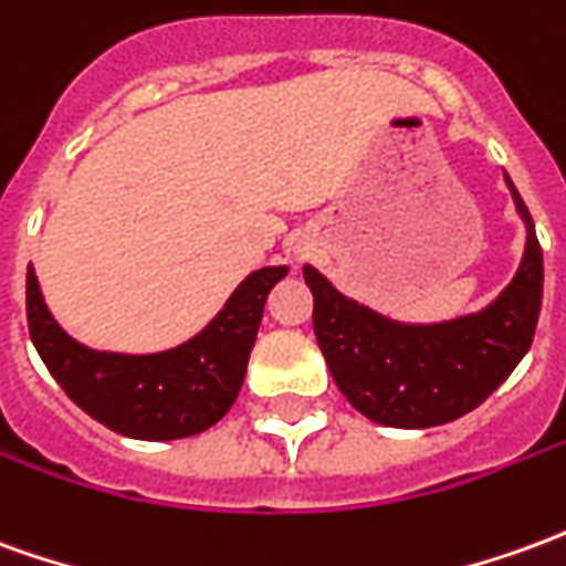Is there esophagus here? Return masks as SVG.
Masks as SVG:
<instances>
[{"instance_id":"esophagus-1","label":"esophagus","mask_w":566,"mask_h":566,"mask_svg":"<svg viewBox=\"0 0 566 566\" xmlns=\"http://www.w3.org/2000/svg\"><path fill=\"white\" fill-rule=\"evenodd\" d=\"M296 254H303V248H296Z\"/></svg>"}]
</instances>
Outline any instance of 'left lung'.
Wrapping results in <instances>:
<instances>
[{"instance_id":"left-lung-1","label":"left lung","mask_w":566,"mask_h":566,"mask_svg":"<svg viewBox=\"0 0 566 566\" xmlns=\"http://www.w3.org/2000/svg\"><path fill=\"white\" fill-rule=\"evenodd\" d=\"M505 187L527 242L515 279L484 310L432 324L395 322L337 291L312 263L303 266L324 361L367 420L392 429L460 420L496 392L531 349L543 306V248L509 174Z\"/></svg>"}]
</instances>
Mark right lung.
<instances>
[{"label": "right lung", "mask_w": 566, "mask_h": 566, "mask_svg": "<svg viewBox=\"0 0 566 566\" xmlns=\"http://www.w3.org/2000/svg\"><path fill=\"white\" fill-rule=\"evenodd\" d=\"M291 266L244 279L196 337L161 352L91 349L51 315L33 263L27 266L30 337L51 377L88 417L137 441H174L211 429L242 389L263 306Z\"/></svg>", "instance_id": "1"}]
</instances>
